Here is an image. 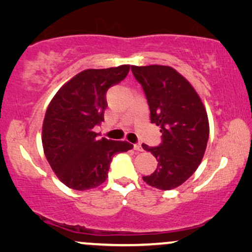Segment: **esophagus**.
<instances>
[{
  "label": "esophagus",
  "mask_w": 252,
  "mask_h": 252,
  "mask_svg": "<svg viewBox=\"0 0 252 252\" xmlns=\"http://www.w3.org/2000/svg\"><path fill=\"white\" fill-rule=\"evenodd\" d=\"M134 150H136V151H143V148L141 147V144H134Z\"/></svg>",
  "instance_id": "obj_1"
}]
</instances>
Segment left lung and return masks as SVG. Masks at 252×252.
I'll return each instance as SVG.
<instances>
[{"mask_svg": "<svg viewBox=\"0 0 252 252\" xmlns=\"http://www.w3.org/2000/svg\"><path fill=\"white\" fill-rule=\"evenodd\" d=\"M132 72L147 96L151 123L163 134L158 147L142 144L158 161L156 171L143 177V181L171 190L190 178L201 164L209 140L208 113L190 82L173 67L133 65Z\"/></svg>", "mask_w": 252, "mask_h": 252, "instance_id": "8db88e82", "label": "left lung"}]
</instances>
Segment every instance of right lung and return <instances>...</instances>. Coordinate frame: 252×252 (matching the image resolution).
<instances>
[{
	"label": "right lung",
	"instance_id": "add662e5",
	"mask_svg": "<svg viewBox=\"0 0 252 252\" xmlns=\"http://www.w3.org/2000/svg\"><path fill=\"white\" fill-rule=\"evenodd\" d=\"M129 65L88 68L62 86L48 105L42 125L46 158L57 178L74 190H88L108 178L112 157L133 148L127 141L98 140L106 92L126 78Z\"/></svg>",
	"mask_w": 252,
	"mask_h": 252
}]
</instances>
